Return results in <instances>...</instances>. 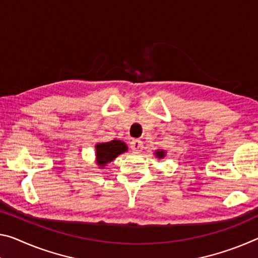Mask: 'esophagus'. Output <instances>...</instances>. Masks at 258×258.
<instances>
[{
    "label": "esophagus",
    "instance_id": "obj_1",
    "mask_svg": "<svg viewBox=\"0 0 258 258\" xmlns=\"http://www.w3.org/2000/svg\"><path fill=\"white\" fill-rule=\"evenodd\" d=\"M142 147H144V144L140 140H132V142H131V148L134 151H140Z\"/></svg>",
    "mask_w": 258,
    "mask_h": 258
}]
</instances>
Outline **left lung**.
Masks as SVG:
<instances>
[{
    "label": "left lung",
    "mask_w": 258,
    "mask_h": 258,
    "mask_svg": "<svg viewBox=\"0 0 258 258\" xmlns=\"http://www.w3.org/2000/svg\"><path fill=\"white\" fill-rule=\"evenodd\" d=\"M156 155H157V156H158L159 158H161V157L164 156L165 153H164V151H163V150H158V151H156Z\"/></svg>",
    "instance_id": "left-lung-1"
}]
</instances>
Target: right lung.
I'll return each mask as SVG.
<instances>
[{
    "label": "right lung",
    "mask_w": 258,
    "mask_h": 258,
    "mask_svg": "<svg viewBox=\"0 0 258 258\" xmlns=\"http://www.w3.org/2000/svg\"><path fill=\"white\" fill-rule=\"evenodd\" d=\"M95 148L97 164L104 166L107 163L113 161L118 155L125 153L127 150V146L120 140H111L104 144H97Z\"/></svg>",
    "instance_id": "1"
}]
</instances>
